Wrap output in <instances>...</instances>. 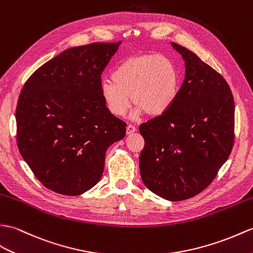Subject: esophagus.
<instances>
[{
	"mask_svg": "<svg viewBox=\"0 0 253 253\" xmlns=\"http://www.w3.org/2000/svg\"><path fill=\"white\" fill-rule=\"evenodd\" d=\"M136 131H137V127H136V126L129 124V125L126 127V132H127V134H131V133L136 132Z\"/></svg>",
	"mask_w": 253,
	"mask_h": 253,
	"instance_id": "esophagus-1",
	"label": "esophagus"
}]
</instances>
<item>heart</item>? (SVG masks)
Instances as JSON below:
<instances>
[{"mask_svg": "<svg viewBox=\"0 0 253 253\" xmlns=\"http://www.w3.org/2000/svg\"><path fill=\"white\" fill-rule=\"evenodd\" d=\"M180 87L179 70L170 58L145 54L129 57L117 64L111 79L100 83V96L105 109L114 116H124L133 101L137 105L133 119L144 113L158 117L172 108Z\"/></svg>", "mask_w": 253, "mask_h": 253, "instance_id": "heart-1", "label": "heart"}]
</instances>
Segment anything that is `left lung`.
Returning <instances> with one entry per match:
<instances>
[{"label": "left lung", "mask_w": 253, "mask_h": 253, "mask_svg": "<svg viewBox=\"0 0 253 253\" xmlns=\"http://www.w3.org/2000/svg\"><path fill=\"white\" fill-rule=\"evenodd\" d=\"M177 101L166 114L143 123L140 174L144 185L170 202L191 198L212 182L234 143L235 105L223 76L185 47Z\"/></svg>", "instance_id": "obj_1"}]
</instances>
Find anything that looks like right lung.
<instances>
[{"mask_svg": "<svg viewBox=\"0 0 253 253\" xmlns=\"http://www.w3.org/2000/svg\"><path fill=\"white\" fill-rule=\"evenodd\" d=\"M119 43L72 47L26 82L16 109L17 145L47 189L81 195L101 179L105 152L126 134V123L105 109L101 73Z\"/></svg>", "mask_w": 253, "mask_h": 253, "instance_id": "obj_1", "label": "right lung"}]
</instances>
